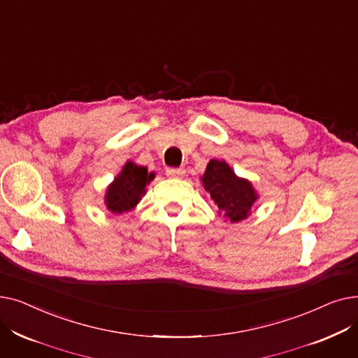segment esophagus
<instances>
[{"label": "esophagus", "instance_id": "1", "mask_svg": "<svg viewBox=\"0 0 358 358\" xmlns=\"http://www.w3.org/2000/svg\"><path fill=\"white\" fill-rule=\"evenodd\" d=\"M165 174L169 178H182L185 174V169L184 168H168Z\"/></svg>", "mask_w": 358, "mask_h": 358}]
</instances>
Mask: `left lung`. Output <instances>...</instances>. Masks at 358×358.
Here are the masks:
<instances>
[{
	"label": "left lung",
	"instance_id": "obj_1",
	"mask_svg": "<svg viewBox=\"0 0 358 358\" xmlns=\"http://www.w3.org/2000/svg\"><path fill=\"white\" fill-rule=\"evenodd\" d=\"M200 180L224 220L238 223L251 216L259 194L252 182L238 177L227 161L210 159Z\"/></svg>",
	"mask_w": 358,
	"mask_h": 358
}]
</instances>
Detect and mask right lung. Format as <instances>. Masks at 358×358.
I'll return each mask as SVG.
<instances>
[{
    "instance_id": "1",
    "label": "right lung",
    "mask_w": 358,
    "mask_h": 358,
    "mask_svg": "<svg viewBox=\"0 0 358 358\" xmlns=\"http://www.w3.org/2000/svg\"><path fill=\"white\" fill-rule=\"evenodd\" d=\"M155 178V173H148V168L127 161L120 173L106 189L104 204L113 215H122L134 210L146 194V185Z\"/></svg>"
}]
</instances>
